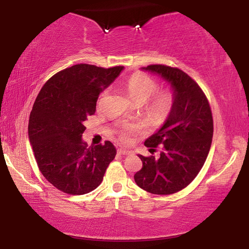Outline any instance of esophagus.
<instances>
[{
  "instance_id": "1",
  "label": "esophagus",
  "mask_w": 249,
  "mask_h": 249,
  "mask_svg": "<svg viewBox=\"0 0 249 249\" xmlns=\"http://www.w3.org/2000/svg\"><path fill=\"white\" fill-rule=\"evenodd\" d=\"M118 153L120 155H130L131 154L130 151H126V150H123V149L118 150Z\"/></svg>"
}]
</instances>
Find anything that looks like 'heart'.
Instances as JSON below:
<instances>
[{
    "label": "heart",
    "mask_w": 249,
    "mask_h": 249,
    "mask_svg": "<svg viewBox=\"0 0 249 249\" xmlns=\"http://www.w3.org/2000/svg\"><path fill=\"white\" fill-rule=\"evenodd\" d=\"M126 92L136 104L142 105L150 100L146 106V113L155 123H161L166 121L171 114L176 97L170 89H158V82L156 79L146 75L144 72L137 71L131 75L125 83ZM106 92H104L97 102L100 107ZM145 131V127L142 124H124L119 130V139L123 143H129L133 137Z\"/></svg>",
    "instance_id": "obj_1"
}]
</instances>
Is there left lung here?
Segmentation results:
<instances>
[{
  "mask_svg": "<svg viewBox=\"0 0 249 249\" xmlns=\"http://www.w3.org/2000/svg\"><path fill=\"white\" fill-rule=\"evenodd\" d=\"M143 70L171 83L176 103L162 127L144 142L151 153L160 147V158L139 155L142 168L135 182L147 193L176 194L194 181L208 157L214 130L212 110L198 83L179 68L153 64Z\"/></svg>",
  "mask_w": 249,
  "mask_h": 249,
  "instance_id": "8db88e82",
  "label": "left lung"
}]
</instances>
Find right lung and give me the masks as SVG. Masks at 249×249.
<instances>
[{
	"label": "right lung",
	"instance_id": "obj_1",
	"mask_svg": "<svg viewBox=\"0 0 249 249\" xmlns=\"http://www.w3.org/2000/svg\"><path fill=\"white\" fill-rule=\"evenodd\" d=\"M123 68L73 65L52 76L37 95L29 120L30 142L39 171L63 193L84 195L97 188L114 160L110 141L89 147L81 137L100 92Z\"/></svg>",
	"mask_w": 249,
	"mask_h": 249
}]
</instances>
